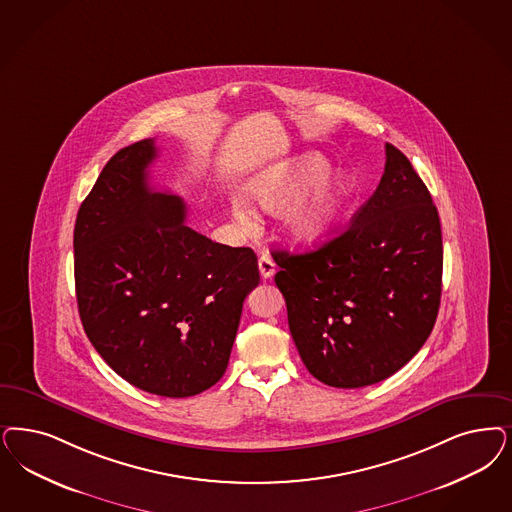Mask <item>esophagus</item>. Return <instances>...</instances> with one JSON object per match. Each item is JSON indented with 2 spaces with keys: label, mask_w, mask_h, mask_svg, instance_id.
Here are the masks:
<instances>
[{
  "label": "esophagus",
  "mask_w": 512,
  "mask_h": 512,
  "mask_svg": "<svg viewBox=\"0 0 512 512\" xmlns=\"http://www.w3.org/2000/svg\"><path fill=\"white\" fill-rule=\"evenodd\" d=\"M259 270H261V276L265 278V280H270L272 276H274V272H276V263L272 261V257L270 255H261L259 257Z\"/></svg>",
  "instance_id": "obj_1"
}]
</instances>
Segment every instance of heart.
Returning <instances> with one entry per match:
<instances>
[{
    "label": "heart",
    "instance_id": "1",
    "mask_svg": "<svg viewBox=\"0 0 512 512\" xmlns=\"http://www.w3.org/2000/svg\"><path fill=\"white\" fill-rule=\"evenodd\" d=\"M329 170L331 164L325 157L316 153L300 155L257 177L251 198L266 213H282L293 205L283 217L285 236L295 244H312L333 225L336 213L350 194V179L344 174L327 177ZM232 215L242 229L255 227V215L246 206H234Z\"/></svg>",
    "mask_w": 512,
    "mask_h": 512
}]
</instances>
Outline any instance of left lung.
I'll return each mask as SVG.
<instances>
[{"label": "left lung", "mask_w": 512, "mask_h": 512, "mask_svg": "<svg viewBox=\"0 0 512 512\" xmlns=\"http://www.w3.org/2000/svg\"><path fill=\"white\" fill-rule=\"evenodd\" d=\"M302 363L333 388H365L405 367L431 335L442 291L439 212L410 160L386 168L348 229L314 251L272 253Z\"/></svg>", "instance_id": "1"}]
</instances>
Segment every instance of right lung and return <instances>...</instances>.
<instances>
[{"label": "right lung", "mask_w": 512, "mask_h": 512, "mask_svg": "<svg viewBox=\"0 0 512 512\" xmlns=\"http://www.w3.org/2000/svg\"><path fill=\"white\" fill-rule=\"evenodd\" d=\"M155 140L115 153L83 200L75 230V293L96 352L128 384L160 397L212 388L229 365L249 291V247L185 225L181 196L149 187Z\"/></svg>", "instance_id": "right-lung-1"}]
</instances>
